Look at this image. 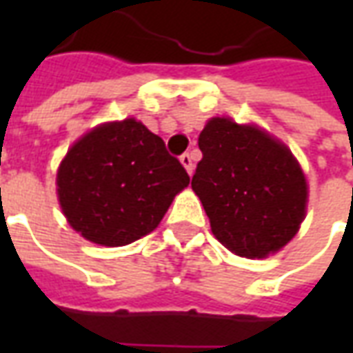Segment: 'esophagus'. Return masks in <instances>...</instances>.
Instances as JSON below:
<instances>
[{
  "instance_id": "1",
  "label": "esophagus",
  "mask_w": 353,
  "mask_h": 353,
  "mask_svg": "<svg viewBox=\"0 0 353 353\" xmlns=\"http://www.w3.org/2000/svg\"><path fill=\"white\" fill-rule=\"evenodd\" d=\"M179 161H181V164H183L185 170H187V174H192V172H194V164H192L191 153H183L179 157Z\"/></svg>"
}]
</instances>
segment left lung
<instances>
[{
	"instance_id": "8db88e82",
	"label": "left lung",
	"mask_w": 353,
	"mask_h": 353,
	"mask_svg": "<svg viewBox=\"0 0 353 353\" xmlns=\"http://www.w3.org/2000/svg\"><path fill=\"white\" fill-rule=\"evenodd\" d=\"M191 187L212 232L245 259H265L299 232L308 185L288 145L255 124L214 117L199 136Z\"/></svg>"
}]
</instances>
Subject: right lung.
I'll use <instances>...</instances> for the list:
<instances>
[{"label": "right lung", "mask_w": 353, "mask_h": 353, "mask_svg": "<svg viewBox=\"0 0 353 353\" xmlns=\"http://www.w3.org/2000/svg\"><path fill=\"white\" fill-rule=\"evenodd\" d=\"M191 177L162 138L136 119L96 126L60 162L57 192L72 229L100 245L153 232Z\"/></svg>", "instance_id": "right-lung-1"}]
</instances>
